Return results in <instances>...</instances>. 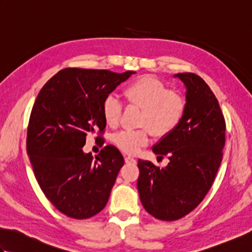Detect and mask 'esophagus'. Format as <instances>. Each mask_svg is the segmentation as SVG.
<instances>
[{
	"label": "esophagus",
	"instance_id": "34e87169",
	"mask_svg": "<svg viewBox=\"0 0 252 252\" xmlns=\"http://www.w3.org/2000/svg\"><path fill=\"white\" fill-rule=\"evenodd\" d=\"M125 160H126V163H135L136 162V160L130 156L125 157Z\"/></svg>",
	"mask_w": 252,
	"mask_h": 252
}]
</instances>
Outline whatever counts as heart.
I'll return each instance as SVG.
<instances>
[{
	"label": "heart",
	"instance_id": "b5f03b06",
	"mask_svg": "<svg viewBox=\"0 0 252 252\" xmlns=\"http://www.w3.org/2000/svg\"><path fill=\"white\" fill-rule=\"evenodd\" d=\"M123 95L129 106L142 109L138 126L140 130L118 132L112 137L121 152L134 155L145 147L149 141V131L155 137L162 138L171 134L186 112V100L180 93L169 91L163 82L152 76L138 78L127 84ZM123 105L114 95H108L101 105L105 122L111 127L119 125Z\"/></svg>",
	"mask_w": 252,
	"mask_h": 252
}]
</instances>
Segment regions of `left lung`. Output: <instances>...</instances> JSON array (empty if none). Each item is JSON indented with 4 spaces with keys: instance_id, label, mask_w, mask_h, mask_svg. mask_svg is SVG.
Listing matches in <instances>:
<instances>
[{
    "instance_id": "obj_1",
    "label": "left lung",
    "mask_w": 252,
    "mask_h": 252,
    "mask_svg": "<svg viewBox=\"0 0 252 252\" xmlns=\"http://www.w3.org/2000/svg\"><path fill=\"white\" fill-rule=\"evenodd\" d=\"M174 77L186 87L184 119L153 147L170 162L161 169L147 160L137 163L142 205L162 221L179 220L202 201L216 179L225 145V120L209 85L191 72Z\"/></svg>"
}]
</instances>
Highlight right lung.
Returning <instances> with one entry per match:
<instances>
[{"mask_svg": "<svg viewBox=\"0 0 252 252\" xmlns=\"http://www.w3.org/2000/svg\"><path fill=\"white\" fill-rule=\"evenodd\" d=\"M133 73L65 68L37 94L27 130V153L42 191L69 218L93 217L108 201L125 159L112 145L95 158L82 147L96 132V141L104 140L103 101Z\"/></svg>", "mask_w": 252, "mask_h": 252, "instance_id": "1", "label": "right lung"}]
</instances>
